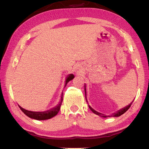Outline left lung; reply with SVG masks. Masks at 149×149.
<instances>
[{
  "mask_svg": "<svg viewBox=\"0 0 149 149\" xmlns=\"http://www.w3.org/2000/svg\"><path fill=\"white\" fill-rule=\"evenodd\" d=\"M85 95H86V90H85ZM85 99H86V98H85ZM86 100H87V99H86ZM132 102L131 103V104H130L129 105H128L127 107H125V108H122V109H121L120 110L118 111V112H117V113H116V114H113V115H114V116L118 117V116H120L122 115L123 114H124V113L126 112V111H127V110L130 108L131 105L132 104ZM89 108L91 109V110L92 112H93V113H94V114H97V115H98V116H102V117H104V118H107V116H105V115H104L103 114H101V113H99V112H97V111H95L94 109H93V108H92L89 105Z\"/></svg>",
  "mask_w": 149,
  "mask_h": 149,
  "instance_id": "left-lung-1",
  "label": "left lung"
}]
</instances>
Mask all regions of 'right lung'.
<instances>
[{"label": "right lung", "instance_id": "right-lung-1", "mask_svg": "<svg viewBox=\"0 0 149 149\" xmlns=\"http://www.w3.org/2000/svg\"><path fill=\"white\" fill-rule=\"evenodd\" d=\"M74 75L73 74H70L68 75V77H67L66 80H65V87L66 86V85L68 83L70 80H72L74 79ZM63 95V93H62ZM62 97H61V100H60V102H59V104H58L56 107L53 108L52 109L46 111V112H31V111H29V110H26L24 109L23 108H22L20 106H19V107L20 109L22 110V112H23L27 116L33 118V119L35 120H48L50 119L52 117H54L56 116L58 113L59 110L60 109V107H61V104L62 103V100H63V98H62Z\"/></svg>", "mask_w": 149, "mask_h": 149}]
</instances>
